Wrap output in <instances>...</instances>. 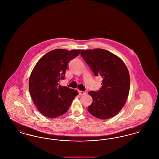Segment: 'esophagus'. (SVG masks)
Listing matches in <instances>:
<instances>
[{
  "mask_svg": "<svg viewBox=\"0 0 159 159\" xmlns=\"http://www.w3.org/2000/svg\"><path fill=\"white\" fill-rule=\"evenodd\" d=\"M79 95H85L86 93V92H84V91H79Z\"/></svg>",
  "mask_w": 159,
  "mask_h": 159,
  "instance_id": "34e87169",
  "label": "esophagus"
}]
</instances>
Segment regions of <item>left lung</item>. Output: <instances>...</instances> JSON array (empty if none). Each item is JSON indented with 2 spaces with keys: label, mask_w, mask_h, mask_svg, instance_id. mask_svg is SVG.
Instances as JSON below:
<instances>
[{
  "label": "left lung",
  "mask_w": 159,
  "mask_h": 159,
  "mask_svg": "<svg viewBox=\"0 0 159 159\" xmlns=\"http://www.w3.org/2000/svg\"><path fill=\"white\" fill-rule=\"evenodd\" d=\"M80 54L95 76L103 78L101 89L90 91L93 101L88 108L99 119L111 118L125 106L130 89V76L124 62L115 54L102 49L82 50Z\"/></svg>",
  "instance_id": "left-lung-1"
}]
</instances>
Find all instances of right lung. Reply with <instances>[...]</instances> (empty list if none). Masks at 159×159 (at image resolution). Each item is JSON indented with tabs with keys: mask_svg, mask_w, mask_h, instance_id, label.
Listing matches in <instances>:
<instances>
[{
	"mask_svg": "<svg viewBox=\"0 0 159 159\" xmlns=\"http://www.w3.org/2000/svg\"><path fill=\"white\" fill-rule=\"evenodd\" d=\"M80 49H57L44 55L31 73L29 87L38 111L48 118H56L66 113L77 91L61 86L68 62L78 56Z\"/></svg>",
	"mask_w": 159,
	"mask_h": 159,
	"instance_id": "right-lung-1",
	"label": "right lung"
}]
</instances>
